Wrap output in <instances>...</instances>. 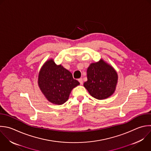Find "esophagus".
I'll list each match as a JSON object with an SVG mask.
<instances>
[{
  "label": "esophagus",
  "mask_w": 151,
  "mask_h": 151,
  "mask_svg": "<svg viewBox=\"0 0 151 151\" xmlns=\"http://www.w3.org/2000/svg\"><path fill=\"white\" fill-rule=\"evenodd\" d=\"M78 80L79 83H80V84H83V79H82V78H79Z\"/></svg>",
  "instance_id": "34e87169"
}]
</instances>
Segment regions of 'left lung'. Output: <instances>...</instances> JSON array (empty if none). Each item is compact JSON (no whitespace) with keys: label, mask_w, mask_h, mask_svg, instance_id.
Listing matches in <instances>:
<instances>
[{"label":"left lung","mask_w":151,"mask_h":151,"mask_svg":"<svg viewBox=\"0 0 151 151\" xmlns=\"http://www.w3.org/2000/svg\"><path fill=\"white\" fill-rule=\"evenodd\" d=\"M87 73V81L84 83V86L91 96L98 100H103L113 94L118 77L111 66L100 60L91 64Z\"/></svg>","instance_id":"left-lung-1"}]
</instances>
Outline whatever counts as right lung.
<instances>
[{
    "label": "right lung",
    "instance_id": "1",
    "mask_svg": "<svg viewBox=\"0 0 151 151\" xmlns=\"http://www.w3.org/2000/svg\"><path fill=\"white\" fill-rule=\"evenodd\" d=\"M80 83L61 65H57L52 60L47 61L38 76V85L48 101L61 105L67 101L73 88Z\"/></svg>",
    "mask_w": 151,
    "mask_h": 151
}]
</instances>
